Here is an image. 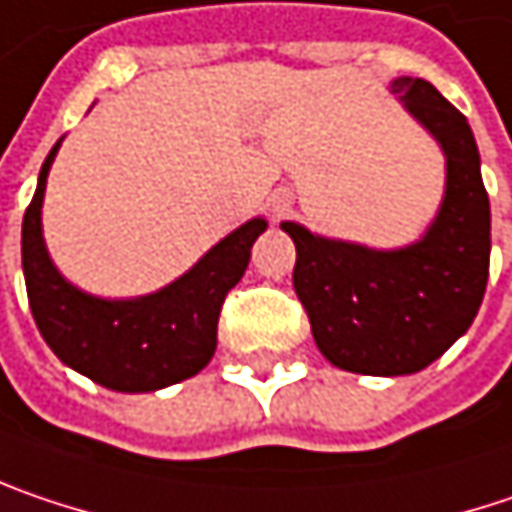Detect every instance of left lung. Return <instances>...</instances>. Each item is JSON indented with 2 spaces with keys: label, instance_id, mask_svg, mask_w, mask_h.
I'll return each mask as SVG.
<instances>
[{
  "label": "left lung",
  "instance_id": "left-lung-1",
  "mask_svg": "<svg viewBox=\"0 0 512 512\" xmlns=\"http://www.w3.org/2000/svg\"><path fill=\"white\" fill-rule=\"evenodd\" d=\"M408 113L446 154V198L422 241L402 250L294 238V291L317 349L341 370L405 376L437 361L472 326L490 276V198L466 116L422 78H396Z\"/></svg>",
  "mask_w": 512,
  "mask_h": 512
}]
</instances>
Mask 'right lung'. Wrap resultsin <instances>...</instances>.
<instances>
[{
	"mask_svg": "<svg viewBox=\"0 0 512 512\" xmlns=\"http://www.w3.org/2000/svg\"><path fill=\"white\" fill-rule=\"evenodd\" d=\"M57 148L60 142L40 168L37 192L22 218L25 291L43 341L63 364L110 390L145 393L192 379L215 352L221 306L247 271L250 247L268 221H247L157 294L98 300L57 274L43 244L40 206Z\"/></svg>",
	"mask_w": 512,
	"mask_h": 512,
	"instance_id": "right-lung-1",
	"label": "right lung"
}]
</instances>
